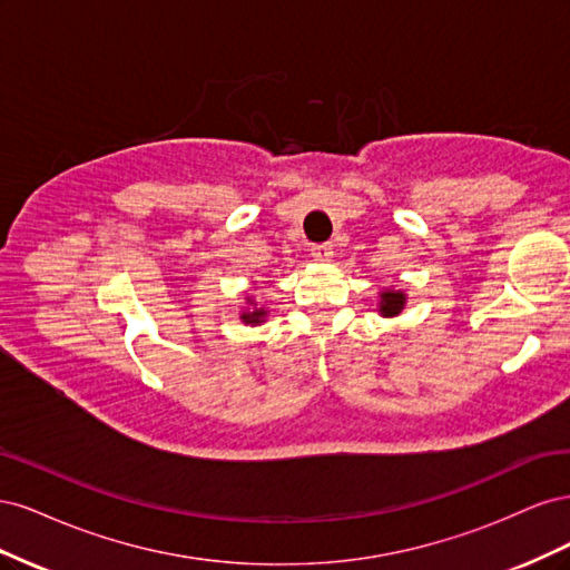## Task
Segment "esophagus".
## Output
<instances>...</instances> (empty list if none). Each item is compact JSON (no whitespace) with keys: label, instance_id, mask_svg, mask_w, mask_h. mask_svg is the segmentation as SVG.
I'll use <instances>...</instances> for the list:
<instances>
[{"label":"esophagus","instance_id":"esophagus-1","mask_svg":"<svg viewBox=\"0 0 570 570\" xmlns=\"http://www.w3.org/2000/svg\"><path fill=\"white\" fill-rule=\"evenodd\" d=\"M312 256L316 258V262H331L333 258V245H312Z\"/></svg>","mask_w":570,"mask_h":570}]
</instances>
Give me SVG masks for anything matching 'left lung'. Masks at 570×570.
Segmentation results:
<instances>
[{
    "instance_id": "8db88e82",
    "label": "left lung",
    "mask_w": 570,
    "mask_h": 570,
    "mask_svg": "<svg viewBox=\"0 0 570 570\" xmlns=\"http://www.w3.org/2000/svg\"><path fill=\"white\" fill-rule=\"evenodd\" d=\"M381 312L385 314V316H394V314H400L402 308H404V295L402 292H394V289H387V292H383L381 295Z\"/></svg>"
}]
</instances>
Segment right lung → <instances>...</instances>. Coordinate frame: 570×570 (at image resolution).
I'll list each match as a JSON object with an SVG mask.
<instances>
[{
	"label": "right lung",
	"mask_w": 570,
	"mask_h": 570,
	"mask_svg": "<svg viewBox=\"0 0 570 570\" xmlns=\"http://www.w3.org/2000/svg\"><path fill=\"white\" fill-rule=\"evenodd\" d=\"M254 304V302H252ZM264 314L266 312H262V308H256V312H249V314H243V321L245 323H262V318H264Z\"/></svg>",
	"instance_id": "obj_1"
}]
</instances>
